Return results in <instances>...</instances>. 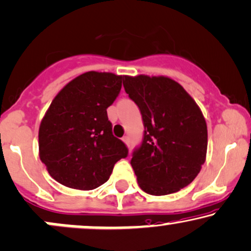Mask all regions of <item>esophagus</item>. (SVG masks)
<instances>
[{
  "instance_id": "1",
  "label": "esophagus",
  "mask_w": 251,
  "mask_h": 251,
  "mask_svg": "<svg viewBox=\"0 0 251 251\" xmlns=\"http://www.w3.org/2000/svg\"><path fill=\"white\" fill-rule=\"evenodd\" d=\"M122 140H123V142L126 144V146H129V144H130V140H129L128 136H125L122 138Z\"/></svg>"
}]
</instances>
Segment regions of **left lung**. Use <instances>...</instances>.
Instances as JSON below:
<instances>
[{
    "label": "left lung",
    "instance_id": "1",
    "mask_svg": "<svg viewBox=\"0 0 251 251\" xmlns=\"http://www.w3.org/2000/svg\"><path fill=\"white\" fill-rule=\"evenodd\" d=\"M126 93L140 109L143 140L130 164L147 194L168 195L195 179L205 161L207 123L181 84L164 76H125Z\"/></svg>",
    "mask_w": 251,
    "mask_h": 251
}]
</instances>
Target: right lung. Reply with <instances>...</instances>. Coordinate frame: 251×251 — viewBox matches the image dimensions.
I'll return each instance as SVG.
<instances>
[{"mask_svg":"<svg viewBox=\"0 0 251 251\" xmlns=\"http://www.w3.org/2000/svg\"><path fill=\"white\" fill-rule=\"evenodd\" d=\"M123 76L88 72L52 100L38 130L40 158L52 178L68 188L93 190L108 181L128 148L113 135L107 109Z\"/></svg>","mask_w":251,"mask_h":251,"instance_id":"obj_1","label":"right lung"}]
</instances>
